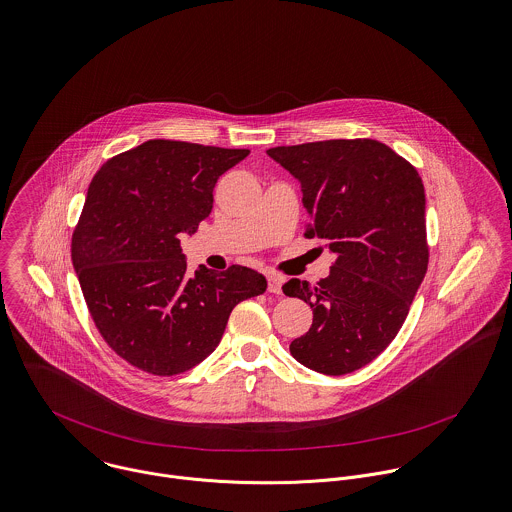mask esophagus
Returning a JSON list of instances; mask_svg holds the SVG:
<instances>
[{
    "mask_svg": "<svg viewBox=\"0 0 512 512\" xmlns=\"http://www.w3.org/2000/svg\"><path fill=\"white\" fill-rule=\"evenodd\" d=\"M267 289H269V293L279 295L283 291V279L277 275H267Z\"/></svg>",
    "mask_w": 512,
    "mask_h": 512,
    "instance_id": "34e87169",
    "label": "esophagus"
}]
</instances>
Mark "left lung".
<instances>
[{"label":"left lung","mask_w":512,"mask_h":512,"mask_svg":"<svg viewBox=\"0 0 512 512\" xmlns=\"http://www.w3.org/2000/svg\"><path fill=\"white\" fill-rule=\"evenodd\" d=\"M303 188L310 223L336 255L316 287L291 279L287 297L312 308V326L291 342L303 366L342 376L370 364L400 332L425 277V190L417 170L390 146L322 140L269 148Z\"/></svg>","instance_id":"obj_1"}]
</instances>
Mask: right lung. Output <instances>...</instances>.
<instances>
[{"label":"right lung","mask_w":512,"mask_h":512,"mask_svg":"<svg viewBox=\"0 0 512 512\" xmlns=\"http://www.w3.org/2000/svg\"><path fill=\"white\" fill-rule=\"evenodd\" d=\"M249 150L148 140L95 174L71 259L104 342L134 368L182 374L219 344L235 305L263 295L261 273L204 265L188 273L182 233L209 217L221 174Z\"/></svg>","instance_id":"right-lung-1"}]
</instances>
